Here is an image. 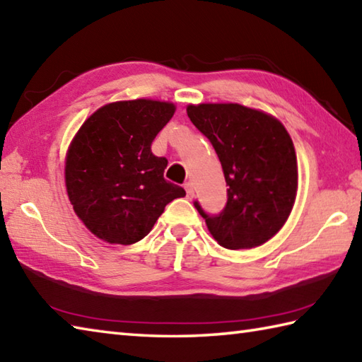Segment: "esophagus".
I'll return each instance as SVG.
<instances>
[{
    "instance_id": "esophagus-1",
    "label": "esophagus",
    "mask_w": 362,
    "mask_h": 362,
    "mask_svg": "<svg viewBox=\"0 0 362 362\" xmlns=\"http://www.w3.org/2000/svg\"><path fill=\"white\" fill-rule=\"evenodd\" d=\"M185 191H187V197L188 199L191 201L194 197V187H193V183L191 182H187L185 183Z\"/></svg>"
}]
</instances>
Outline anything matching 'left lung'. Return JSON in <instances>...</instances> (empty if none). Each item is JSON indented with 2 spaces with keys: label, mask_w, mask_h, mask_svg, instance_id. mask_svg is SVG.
<instances>
[{
  "label": "left lung",
  "mask_w": 362,
  "mask_h": 362,
  "mask_svg": "<svg viewBox=\"0 0 362 362\" xmlns=\"http://www.w3.org/2000/svg\"><path fill=\"white\" fill-rule=\"evenodd\" d=\"M187 115L221 161L228 204L221 215L196 209L226 250L267 243L286 224L298 191L293 141L279 119L240 103L188 105Z\"/></svg>",
  "instance_id": "8db88e82"
}]
</instances>
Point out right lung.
<instances>
[{"label":"right lung","instance_id":"1","mask_svg":"<svg viewBox=\"0 0 362 362\" xmlns=\"http://www.w3.org/2000/svg\"><path fill=\"white\" fill-rule=\"evenodd\" d=\"M175 112L171 102L136 98L100 106L66 153L70 204L88 230L110 245H133L152 230L166 204L185 189L165 180L168 160L152 141Z\"/></svg>","mask_w":362,"mask_h":362}]
</instances>
